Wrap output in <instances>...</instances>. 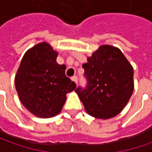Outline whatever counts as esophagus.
Returning <instances> with one entry per match:
<instances>
[{"instance_id":"obj_1","label":"esophagus","mask_w":152,"mask_h":152,"mask_svg":"<svg viewBox=\"0 0 152 152\" xmlns=\"http://www.w3.org/2000/svg\"><path fill=\"white\" fill-rule=\"evenodd\" d=\"M71 79H72V81H73V82L77 85V83H78V78H77L76 76H73V77L71 78Z\"/></svg>"}]
</instances>
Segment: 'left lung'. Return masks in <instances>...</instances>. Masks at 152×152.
<instances>
[{
    "label": "left lung",
    "mask_w": 152,
    "mask_h": 152,
    "mask_svg": "<svg viewBox=\"0 0 152 152\" xmlns=\"http://www.w3.org/2000/svg\"><path fill=\"white\" fill-rule=\"evenodd\" d=\"M83 67L87 86L75 92L87 113L101 119L120 113L134 91V69L125 56L115 46L103 45L87 58Z\"/></svg>",
    "instance_id": "left-lung-1"
}]
</instances>
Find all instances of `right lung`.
I'll return each mask as SVG.
<instances>
[{
  "label": "right lung",
  "instance_id": "1",
  "mask_svg": "<svg viewBox=\"0 0 152 152\" xmlns=\"http://www.w3.org/2000/svg\"><path fill=\"white\" fill-rule=\"evenodd\" d=\"M58 53L41 42L25 52L15 76L21 103L34 116L55 117L62 109L67 93L76 88L65 74V65L56 62Z\"/></svg>",
  "mask_w": 152,
  "mask_h": 152
}]
</instances>
